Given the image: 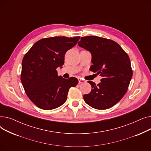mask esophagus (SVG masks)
<instances>
[{
  "label": "esophagus",
  "instance_id": "1",
  "mask_svg": "<svg viewBox=\"0 0 151 151\" xmlns=\"http://www.w3.org/2000/svg\"><path fill=\"white\" fill-rule=\"evenodd\" d=\"M84 82V81L83 80H82L81 78H78V83H79V84L83 83Z\"/></svg>",
  "mask_w": 151,
  "mask_h": 151
}]
</instances>
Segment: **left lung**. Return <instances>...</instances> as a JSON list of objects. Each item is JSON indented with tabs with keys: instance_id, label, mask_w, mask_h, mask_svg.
<instances>
[{
	"instance_id": "1",
	"label": "left lung",
	"mask_w": 151,
	"mask_h": 151,
	"mask_svg": "<svg viewBox=\"0 0 151 151\" xmlns=\"http://www.w3.org/2000/svg\"><path fill=\"white\" fill-rule=\"evenodd\" d=\"M78 44L92 55L91 71L102 77L98 84L88 81L92 90L84 95V101L95 109L111 108L124 97L132 78L128 54L114 41L97 36L81 37Z\"/></svg>"
}]
</instances>
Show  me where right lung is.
Returning a JSON list of instances; mask_svg holds the SVG:
<instances>
[{"label": "right lung", "instance_id": "obj_1", "mask_svg": "<svg viewBox=\"0 0 151 151\" xmlns=\"http://www.w3.org/2000/svg\"><path fill=\"white\" fill-rule=\"evenodd\" d=\"M80 37H55L37 42L22 61L21 81L29 99L38 108L50 110L66 101L69 89L75 87L78 79H65L58 75L66 52L78 43Z\"/></svg>", "mask_w": 151, "mask_h": 151}]
</instances>
